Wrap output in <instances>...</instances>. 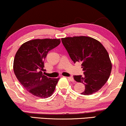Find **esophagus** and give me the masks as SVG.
Segmentation results:
<instances>
[{
    "mask_svg": "<svg viewBox=\"0 0 126 126\" xmlns=\"http://www.w3.org/2000/svg\"><path fill=\"white\" fill-rule=\"evenodd\" d=\"M67 79L68 80L71 81H74V79H73V77H67Z\"/></svg>",
    "mask_w": 126,
    "mask_h": 126,
    "instance_id": "esophagus-1",
    "label": "esophagus"
}]
</instances>
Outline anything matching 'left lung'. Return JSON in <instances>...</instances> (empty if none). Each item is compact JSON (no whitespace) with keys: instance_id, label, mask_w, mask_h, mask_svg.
<instances>
[{"instance_id":"1","label":"left lung","mask_w":126,"mask_h":126,"mask_svg":"<svg viewBox=\"0 0 126 126\" xmlns=\"http://www.w3.org/2000/svg\"><path fill=\"white\" fill-rule=\"evenodd\" d=\"M62 42L73 62L81 63L84 75L74 76L76 81L85 85L81 94L89 95L98 91L105 84L112 70L107 50L101 42L88 36L62 38Z\"/></svg>"}]
</instances>
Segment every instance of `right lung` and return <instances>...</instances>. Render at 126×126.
I'll use <instances>...</instances> for the list:
<instances>
[{
	"mask_svg": "<svg viewBox=\"0 0 126 126\" xmlns=\"http://www.w3.org/2000/svg\"><path fill=\"white\" fill-rule=\"evenodd\" d=\"M60 44V39H34L24 43L16 54L14 74L28 92L38 98L51 96L59 78L44 75V60L47 53Z\"/></svg>",
	"mask_w": 126,
	"mask_h": 126,
	"instance_id": "1",
	"label": "right lung"
}]
</instances>
